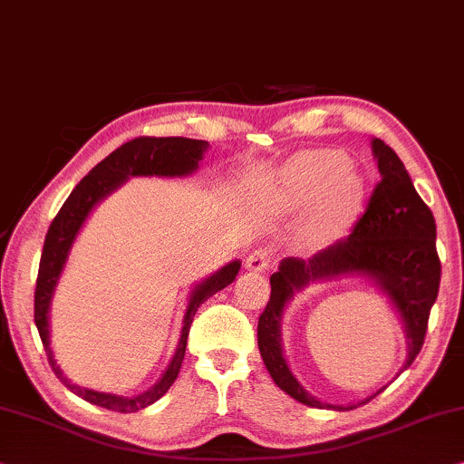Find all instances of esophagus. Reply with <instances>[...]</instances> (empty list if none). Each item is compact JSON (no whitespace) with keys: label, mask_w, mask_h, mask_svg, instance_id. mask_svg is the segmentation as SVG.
<instances>
[{"label":"esophagus","mask_w":464,"mask_h":464,"mask_svg":"<svg viewBox=\"0 0 464 464\" xmlns=\"http://www.w3.org/2000/svg\"><path fill=\"white\" fill-rule=\"evenodd\" d=\"M267 264H270V253H267L266 248H261V246L248 253L246 259H245L246 270H251V272H264Z\"/></svg>","instance_id":"34e87169"}]
</instances>
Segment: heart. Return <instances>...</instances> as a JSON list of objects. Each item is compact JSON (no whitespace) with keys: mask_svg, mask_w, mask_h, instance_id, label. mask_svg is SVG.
Masks as SVG:
<instances>
[{"mask_svg":"<svg viewBox=\"0 0 464 464\" xmlns=\"http://www.w3.org/2000/svg\"><path fill=\"white\" fill-rule=\"evenodd\" d=\"M274 197L285 211H304L301 237L307 245L333 243L352 224L360 207L362 184L337 150H304L282 167Z\"/></svg>","mask_w":464,"mask_h":464,"instance_id":"obj_1","label":"heart"}]
</instances>
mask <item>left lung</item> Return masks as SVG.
Here are the masks:
<instances>
[{"label":"left lung","mask_w":464,"mask_h":464,"mask_svg":"<svg viewBox=\"0 0 464 464\" xmlns=\"http://www.w3.org/2000/svg\"><path fill=\"white\" fill-rule=\"evenodd\" d=\"M381 179L368 205L352 227V234L322 248L310 259L286 257L272 274L270 301L259 315L257 343L267 372L276 385L301 404H322L299 385L288 371L280 345V318L293 293L320 278L341 274H364L387 293L404 320L408 334L406 366L425 343L429 314L438 299L441 261L435 246V218L425 200L414 190L404 163L382 140H372ZM379 393V392H377ZM374 393V395H377ZM371 398L362 400L366 404ZM358 404V406H360ZM352 411L355 406H328Z\"/></svg>","instance_id":"1"}]
</instances>
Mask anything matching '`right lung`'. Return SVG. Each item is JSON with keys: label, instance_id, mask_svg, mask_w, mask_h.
I'll return each mask as SVG.
<instances>
[{"label": "right lung", "instance_id": "add662e5", "mask_svg": "<svg viewBox=\"0 0 464 464\" xmlns=\"http://www.w3.org/2000/svg\"><path fill=\"white\" fill-rule=\"evenodd\" d=\"M209 149V144L205 140H190V138H133L123 146H119L115 152H111L109 157L93 167L87 176L75 186V190L71 192V197L64 200V205L60 207L58 216L52 219L45 234V243L42 251V261H39V272H37V286H35V324L42 337V343L48 352V360L52 364V371L56 372L58 379H63L66 387L72 393H77L79 398H83L90 404H96L100 408L112 412H138L142 408L150 406L159 398H163L167 389L173 385V381L178 379L179 368H182V360L186 355V343H188V333H190V324L197 314L198 305L216 295L221 288L230 285L237 278L240 270V261H232L226 267H221L218 274H213L211 278H207L203 285H198L192 291L190 304L184 315V326L182 334H179V343L173 355L169 368H167L163 379L157 385L149 389L146 393L133 395V398H123V395H111V393H98L92 389H82L77 385H71V381L63 377L60 368L53 362L52 349H50V324H48V310L50 301L56 288V282L60 272H63L66 255L75 240L79 227L83 226L87 213L93 209V205L100 203L106 194H111L117 186L123 184V179L130 176H188L198 167V160L203 159V152Z\"/></svg>", "mask_w": 464, "mask_h": 464}]
</instances>
